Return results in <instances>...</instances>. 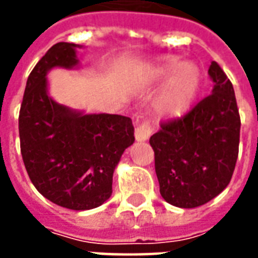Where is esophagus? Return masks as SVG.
<instances>
[{"instance_id":"34e87169","label":"esophagus","mask_w":258,"mask_h":258,"mask_svg":"<svg viewBox=\"0 0 258 258\" xmlns=\"http://www.w3.org/2000/svg\"><path fill=\"white\" fill-rule=\"evenodd\" d=\"M152 134V125L149 123V120H142L141 123L137 124L135 127V140L140 141H146Z\"/></svg>"}]
</instances>
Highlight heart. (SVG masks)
<instances>
[{"label": "heart", "instance_id": "heart-1", "mask_svg": "<svg viewBox=\"0 0 258 258\" xmlns=\"http://www.w3.org/2000/svg\"><path fill=\"white\" fill-rule=\"evenodd\" d=\"M166 88L159 99V110L167 116H181L194 103L200 87L199 68L194 63H181L178 59L167 58L159 62L155 68L153 76L156 79H167Z\"/></svg>", "mask_w": 258, "mask_h": 258}]
</instances>
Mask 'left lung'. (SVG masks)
<instances>
[{
	"label": "left lung",
	"mask_w": 258,
	"mask_h": 258,
	"mask_svg": "<svg viewBox=\"0 0 258 258\" xmlns=\"http://www.w3.org/2000/svg\"><path fill=\"white\" fill-rule=\"evenodd\" d=\"M209 76L214 83L210 95L182 117L163 121L149 140L160 195L182 209L221 194L238 159L240 116L232 83L217 62H211Z\"/></svg>",
	"instance_id": "obj_1"
}]
</instances>
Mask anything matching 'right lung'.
Here are the masks:
<instances>
[{
    "label": "right lung",
    "instance_id": "add662e5",
    "mask_svg": "<svg viewBox=\"0 0 258 258\" xmlns=\"http://www.w3.org/2000/svg\"><path fill=\"white\" fill-rule=\"evenodd\" d=\"M76 44L58 42L31 70L19 113L20 152L40 194L70 210H90L112 195L113 171L134 144L131 118L85 114L48 95L47 73L79 64Z\"/></svg>",
    "mask_w": 258,
    "mask_h": 258
}]
</instances>
